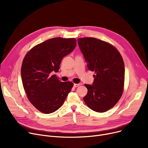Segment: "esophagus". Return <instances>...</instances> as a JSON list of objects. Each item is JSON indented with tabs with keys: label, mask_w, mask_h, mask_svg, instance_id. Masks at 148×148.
Wrapping results in <instances>:
<instances>
[{
	"label": "esophagus",
	"mask_w": 148,
	"mask_h": 148,
	"mask_svg": "<svg viewBox=\"0 0 148 148\" xmlns=\"http://www.w3.org/2000/svg\"><path fill=\"white\" fill-rule=\"evenodd\" d=\"M80 85V83H79V84H74V88H77V87L79 86Z\"/></svg>",
	"instance_id": "1"
}]
</instances>
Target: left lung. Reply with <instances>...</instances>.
Instances as JSON below:
<instances>
[{"mask_svg":"<svg viewBox=\"0 0 148 148\" xmlns=\"http://www.w3.org/2000/svg\"><path fill=\"white\" fill-rule=\"evenodd\" d=\"M77 41L88 68L96 73L92 84H84L88 91L83 99L92 110L106 112L122 95L125 79L122 58L114 47L98 39L87 37Z\"/></svg>","mask_w":148,"mask_h":148,"instance_id":"obj_1","label":"left lung"}]
</instances>
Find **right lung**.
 <instances>
[{
    "label": "right lung",
    "mask_w": 148,
    "mask_h": 148,
    "mask_svg": "<svg viewBox=\"0 0 148 148\" xmlns=\"http://www.w3.org/2000/svg\"><path fill=\"white\" fill-rule=\"evenodd\" d=\"M75 46V38H53L35 46L23 59V87L30 102L41 112L49 114L58 110L71 91L72 82H60L53 73L58 72L62 59Z\"/></svg>",
    "instance_id": "right-lung-1"
}]
</instances>
